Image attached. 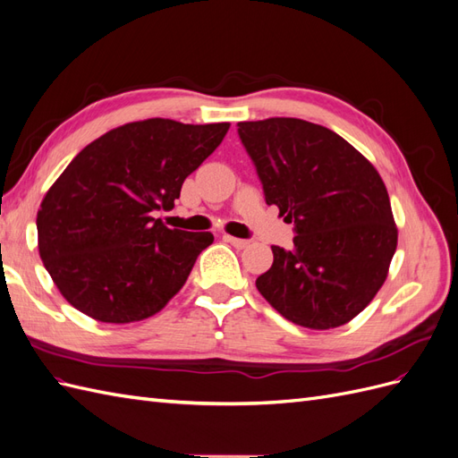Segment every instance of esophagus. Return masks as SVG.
<instances>
[{
  "label": "esophagus",
  "instance_id": "1",
  "mask_svg": "<svg viewBox=\"0 0 458 458\" xmlns=\"http://www.w3.org/2000/svg\"><path fill=\"white\" fill-rule=\"evenodd\" d=\"M224 241L225 242H229V244H233L234 248H239V250H242V248H246L248 244V241H244V239H237V237H231V234H224Z\"/></svg>",
  "mask_w": 458,
  "mask_h": 458
}]
</instances>
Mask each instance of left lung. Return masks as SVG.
I'll return each mask as SVG.
<instances>
[{
  "mask_svg": "<svg viewBox=\"0 0 458 458\" xmlns=\"http://www.w3.org/2000/svg\"><path fill=\"white\" fill-rule=\"evenodd\" d=\"M266 202L294 224V246H271L259 294L288 321L336 328L384 284L397 248L390 197L377 168L328 128L300 118L239 122Z\"/></svg>",
  "mask_w": 458,
  "mask_h": 458,
  "instance_id": "1",
  "label": "left lung"
}]
</instances>
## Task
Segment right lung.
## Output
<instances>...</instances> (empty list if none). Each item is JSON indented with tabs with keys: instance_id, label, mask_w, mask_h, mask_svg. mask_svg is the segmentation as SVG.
<instances>
[{
	"instance_id": "add662e5",
	"label": "right lung",
	"mask_w": 458,
	"mask_h": 458,
	"mask_svg": "<svg viewBox=\"0 0 458 458\" xmlns=\"http://www.w3.org/2000/svg\"><path fill=\"white\" fill-rule=\"evenodd\" d=\"M229 126L148 118L78 152L36 219L39 258L71 306L123 325L158 313L182 290L214 234L168 229L152 212L172 210Z\"/></svg>"
}]
</instances>
